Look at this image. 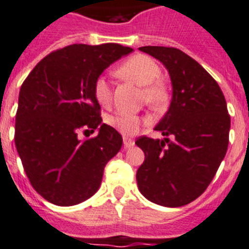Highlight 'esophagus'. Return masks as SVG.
Returning a JSON list of instances; mask_svg holds the SVG:
<instances>
[{"label": "esophagus", "mask_w": 249, "mask_h": 249, "mask_svg": "<svg viewBox=\"0 0 249 249\" xmlns=\"http://www.w3.org/2000/svg\"><path fill=\"white\" fill-rule=\"evenodd\" d=\"M123 143H124V147L125 148H130L133 147L135 144V142L131 139V138H128V137H124L123 138Z\"/></svg>", "instance_id": "esophagus-1"}]
</instances>
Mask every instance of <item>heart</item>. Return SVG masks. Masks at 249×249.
<instances>
[{"instance_id":"heart-1","label":"heart","mask_w":249,"mask_h":249,"mask_svg":"<svg viewBox=\"0 0 249 249\" xmlns=\"http://www.w3.org/2000/svg\"><path fill=\"white\" fill-rule=\"evenodd\" d=\"M116 74L139 86H144V100L156 110H162L170 100L167 86L160 81V68L154 59L144 54H137L124 60L116 70ZM93 93L100 105L107 107L111 104V89L104 77H99L93 83ZM106 123L123 135H135L145 124V120L131 112L119 111L108 115Z\"/></svg>"}]
</instances>
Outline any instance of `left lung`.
<instances>
[{
	"label": "left lung",
	"mask_w": 249,
	"mask_h": 249,
	"mask_svg": "<svg viewBox=\"0 0 249 249\" xmlns=\"http://www.w3.org/2000/svg\"><path fill=\"white\" fill-rule=\"evenodd\" d=\"M139 50L164 64L172 82V101L154 128L166 137L163 141L143 135L135 142L145 156L137 171L138 187L158 205H187L210 185L227 153L231 129L227 101L216 81L182 50Z\"/></svg>",
	"instance_id": "obj_1"
}]
</instances>
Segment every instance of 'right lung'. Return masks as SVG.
<instances>
[{"mask_svg": "<svg viewBox=\"0 0 249 249\" xmlns=\"http://www.w3.org/2000/svg\"><path fill=\"white\" fill-rule=\"evenodd\" d=\"M133 49L120 44H73L34 67L18 93L15 145L35 191L54 205L72 206L99 190L106 163L123 138L102 124L93 83ZM93 138L79 140L81 130Z\"/></svg>", "mask_w": 249, "mask_h": 249, "instance_id": "obj_1", "label": "right lung"}]
</instances>
